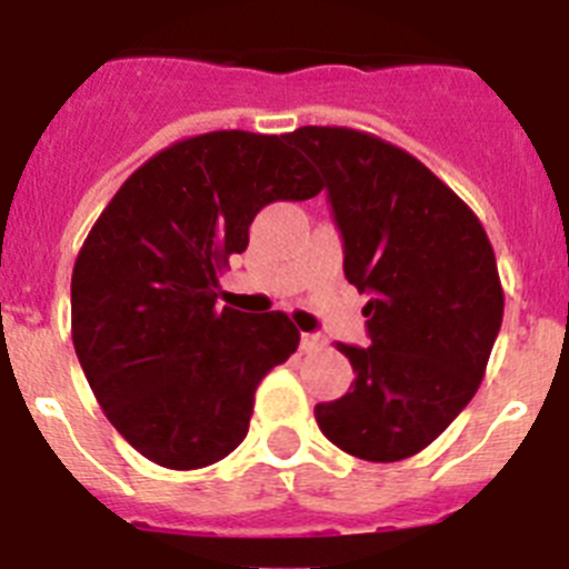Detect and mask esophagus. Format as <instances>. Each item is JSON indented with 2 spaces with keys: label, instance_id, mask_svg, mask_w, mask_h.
<instances>
[{
  "label": "esophagus",
  "instance_id": "1",
  "mask_svg": "<svg viewBox=\"0 0 569 569\" xmlns=\"http://www.w3.org/2000/svg\"><path fill=\"white\" fill-rule=\"evenodd\" d=\"M319 347H325V339H321L319 333H301V350H305V353H313Z\"/></svg>",
  "mask_w": 569,
  "mask_h": 569
}]
</instances>
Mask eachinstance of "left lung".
I'll use <instances>...</instances> for the list:
<instances>
[{"instance_id":"obj_1","label":"left lung","mask_w":569,"mask_h":569,"mask_svg":"<svg viewBox=\"0 0 569 569\" xmlns=\"http://www.w3.org/2000/svg\"><path fill=\"white\" fill-rule=\"evenodd\" d=\"M288 142L325 176L345 276L370 296V347L336 345L356 379L316 405L319 430L356 459H410L485 379L505 313L492 244L439 176L379 136L308 124Z\"/></svg>"}]
</instances>
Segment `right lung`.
<instances>
[{"label":"right lung","mask_w":569,"mask_h":569,"mask_svg":"<svg viewBox=\"0 0 569 569\" xmlns=\"http://www.w3.org/2000/svg\"><path fill=\"white\" fill-rule=\"evenodd\" d=\"M319 176L288 136L213 130L142 164L90 228L70 279L79 365L110 425L156 465L196 470L248 436L256 387L299 347L284 313L216 308L264 204Z\"/></svg>","instance_id":"right-lung-1"}]
</instances>
